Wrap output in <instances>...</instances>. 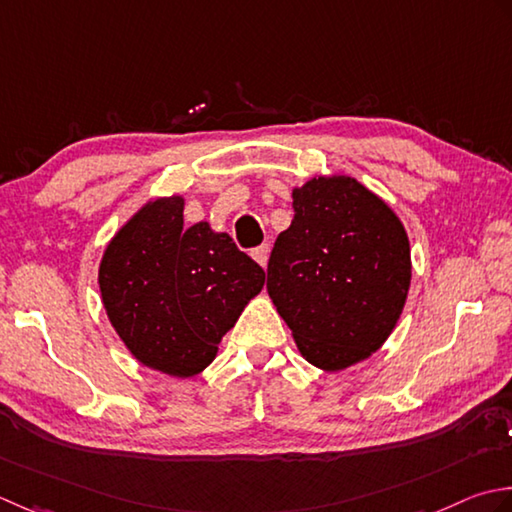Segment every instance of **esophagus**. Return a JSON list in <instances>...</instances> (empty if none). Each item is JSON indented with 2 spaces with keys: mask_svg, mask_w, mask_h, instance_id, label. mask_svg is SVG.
Here are the masks:
<instances>
[{
  "mask_svg": "<svg viewBox=\"0 0 512 512\" xmlns=\"http://www.w3.org/2000/svg\"><path fill=\"white\" fill-rule=\"evenodd\" d=\"M252 256H254V260H256V263H258L260 267H265L267 260H269V245H258V247H254V249H252Z\"/></svg>",
  "mask_w": 512,
  "mask_h": 512,
  "instance_id": "34e87169",
  "label": "esophagus"
}]
</instances>
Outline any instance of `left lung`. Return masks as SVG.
Returning <instances> with one entry per match:
<instances>
[{
	"instance_id": "1",
	"label": "left lung",
	"mask_w": 512,
	"mask_h": 512,
	"mask_svg": "<svg viewBox=\"0 0 512 512\" xmlns=\"http://www.w3.org/2000/svg\"><path fill=\"white\" fill-rule=\"evenodd\" d=\"M294 221L267 265V291L302 358L347 369L382 347L411 285L400 218L351 176H318L294 190Z\"/></svg>"
}]
</instances>
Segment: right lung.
<instances>
[{"label": "right lung", "instance_id": "right-lung-1", "mask_svg": "<svg viewBox=\"0 0 512 512\" xmlns=\"http://www.w3.org/2000/svg\"><path fill=\"white\" fill-rule=\"evenodd\" d=\"M265 271L227 234L183 225V198H156L112 238L99 267L103 307L132 356L176 378L201 373Z\"/></svg>", "mask_w": 512, "mask_h": 512}]
</instances>
